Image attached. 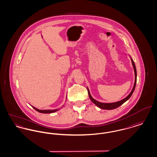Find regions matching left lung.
<instances>
[{
	"mask_svg": "<svg viewBox=\"0 0 157 157\" xmlns=\"http://www.w3.org/2000/svg\"><path fill=\"white\" fill-rule=\"evenodd\" d=\"M131 59V62H132V65H133V67H134L135 72L134 85L133 89L132 90V91L131 92V93H130L125 98H124V99H122V100H121V101H118V102H114V103H102V102H98L97 101H96L95 99H94L93 98L91 97V95H90V90H88V88H87L88 92V95H89L90 99L92 101V102L94 104L96 105L99 108H101V109H108V110L113 109H115V108L119 107L121 105L123 104L124 102H125L127 101V100H128V99H129V98L131 97V95H132V94H133V92H134V91L135 88V86H136V67H135L134 62L133 61L132 59Z\"/></svg>",
	"mask_w": 157,
	"mask_h": 157,
	"instance_id": "obj_1",
	"label": "left lung"
}]
</instances>
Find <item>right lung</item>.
I'll list each match as a JSON object with an SVG mask.
<instances>
[{"instance_id": "obj_1", "label": "right lung", "mask_w": 157, "mask_h": 157, "mask_svg": "<svg viewBox=\"0 0 157 157\" xmlns=\"http://www.w3.org/2000/svg\"><path fill=\"white\" fill-rule=\"evenodd\" d=\"M32 108H34L36 111H37V112H40V113H51L56 112L59 109H52V110H40V109H38L37 108H35L34 106H32Z\"/></svg>"}]
</instances>
